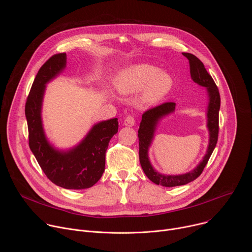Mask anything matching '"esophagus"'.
I'll list each match as a JSON object with an SVG mask.
<instances>
[{
	"label": "esophagus",
	"mask_w": 252,
	"mask_h": 252,
	"mask_svg": "<svg viewBox=\"0 0 252 252\" xmlns=\"http://www.w3.org/2000/svg\"><path fill=\"white\" fill-rule=\"evenodd\" d=\"M134 123H135L134 117H133V116H127V117L125 119L124 125L126 126H134Z\"/></svg>",
	"instance_id": "34e87169"
}]
</instances>
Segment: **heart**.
Segmentation results:
<instances>
[{"label":"heart","mask_w":252,"mask_h":252,"mask_svg":"<svg viewBox=\"0 0 252 252\" xmlns=\"http://www.w3.org/2000/svg\"><path fill=\"white\" fill-rule=\"evenodd\" d=\"M173 86L171 76L152 64L132 65L119 76L116 88L122 94H131L143 90L142 102L154 104L164 98Z\"/></svg>","instance_id":"1"}]
</instances>
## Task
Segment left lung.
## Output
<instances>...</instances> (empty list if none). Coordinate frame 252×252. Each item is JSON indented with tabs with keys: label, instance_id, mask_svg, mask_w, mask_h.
<instances>
[{
	"label": "left lung",
	"instance_id": "obj_1",
	"mask_svg": "<svg viewBox=\"0 0 252 252\" xmlns=\"http://www.w3.org/2000/svg\"><path fill=\"white\" fill-rule=\"evenodd\" d=\"M183 55L189 60L190 76L193 82L207 89L209 94V105L207 111V126L209 129V145L202 161L191 171L181 174V175H163L158 173L152 166L148 151L151 146L152 139L154 137V132L156 126L159 119L172 113L175 109V102H164L159 105H157L152 109L146 111L142 115L141 122L138 129V143H139V161L140 165L145 171L146 175L151 179L153 183L158 186H162L166 188L184 186L196 179L201 172L203 171L205 165L208 162V159L215 148L219 138V115L220 107V95L211 76L207 73L206 68L202 62L196 58L194 55L189 53H183Z\"/></svg>",
	"mask_w": 252,
	"mask_h": 252
}]
</instances>
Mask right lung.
I'll use <instances>...</instances> for the list:
<instances>
[{
  "label": "right lung",
  "mask_w": 252,
  "mask_h": 252,
  "mask_svg": "<svg viewBox=\"0 0 252 252\" xmlns=\"http://www.w3.org/2000/svg\"><path fill=\"white\" fill-rule=\"evenodd\" d=\"M66 55L52 56L39 69L27 97L25 114L29 147L50 181L66 189H85L98 182L104 171L105 152L118 132V119L101 122L92 128L78 147L66 153L56 151L48 142L42 126L41 107L46 84L65 66Z\"/></svg>",
  "instance_id": "obj_1"
}]
</instances>
